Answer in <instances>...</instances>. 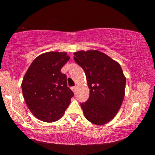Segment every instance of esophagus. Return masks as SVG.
<instances>
[{"instance_id":"esophagus-1","label":"esophagus","mask_w":155,"mask_h":155,"mask_svg":"<svg viewBox=\"0 0 155 155\" xmlns=\"http://www.w3.org/2000/svg\"><path fill=\"white\" fill-rule=\"evenodd\" d=\"M71 90H73V92H76V90H77V87H76V86L73 87H71Z\"/></svg>"}]
</instances>
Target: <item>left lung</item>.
I'll list each match as a JSON object with an SVG mask.
<instances>
[{"mask_svg":"<svg viewBox=\"0 0 155 155\" xmlns=\"http://www.w3.org/2000/svg\"><path fill=\"white\" fill-rule=\"evenodd\" d=\"M74 55V60L84 70L90 90L87 101L80 103L84 115L94 124H107L124 101L126 80L121 67L97 50L80 51Z\"/></svg>","mask_w":155,"mask_h":155,"instance_id":"8db88e82","label":"left lung"}]
</instances>
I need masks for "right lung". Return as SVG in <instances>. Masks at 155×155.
Masks as SVG:
<instances>
[{"instance_id": "add662e5", "label": "right lung", "mask_w": 155, "mask_h": 155, "mask_svg": "<svg viewBox=\"0 0 155 155\" xmlns=\"http://www.w3.org/2000/svg\"><path fill=\"white\" fill-rule=\"evenodd\" d=\"M66 53L47 52L37 57L22 82L29 109L35 117L51 123L64 114L74 93L67 86V76L61 72L69 60Z\"/></svg>"}]
</instances>
